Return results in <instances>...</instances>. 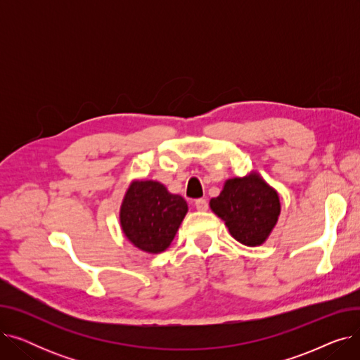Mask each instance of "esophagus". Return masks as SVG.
I'll list each match as a JSON object with an SVG mask.
<instances>
[{
    "label": "esophagus",
    "mask_w": 360,
    "mask_h": 360,
    "mask_svg": "<svg viewBox=\"0 0 360 360\" xmlns=\"http://www.w3.org/2000/svg\"><path fill=\"white\" fill-rule=\"evenodd\" d=\"M195 209L198 212H205L207 209H209V202H207L204 198H198V200H195Z\"/></svg>",
    "instance_id": "34e87169"
}]
</instances>
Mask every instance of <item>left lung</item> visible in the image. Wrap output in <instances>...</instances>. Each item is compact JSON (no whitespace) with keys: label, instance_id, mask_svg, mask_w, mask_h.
I'll list each match as a JSON object with an SVG mask.
<instances>
[{"label":"left lung","instance_id":"1","mask_svg":"<svg viewBox=\"0 0 360 360\" xmlns=\"http://www.w3.org/2000/svg\"><path fill=\"white\" fill-rule=\"evenodd\" d=\"M210 209L238 242L259 247L274 229L281 204L274 188L259 174L251 172L226 181L220 195L210 200Z\"/></svg>","mask_w":360,"mask_h":360}]
</instances>
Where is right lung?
I'll list each match as a JSON object with an SVG mask.
<instances>
[{"label":"right lung","instance_id":"obj_1","mask_svg":"<svg viewBox=\"0 0 360 360\" xmlns=\"http://www.w3.org/2000/svg\"><path fill=\"white\" fill-rule=\"evenodd\" d=\"M186 212V201L170 194L163 184L132 181L121 204L120 223L125 238L136 248L159 254L174 240Z\"/></svg>","mask_w":360,"mask_h":360}]
</instances>
